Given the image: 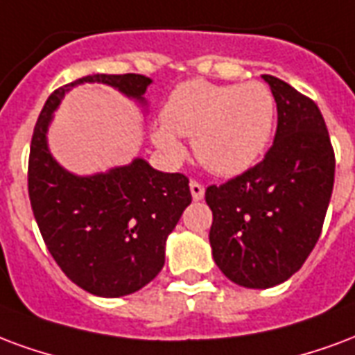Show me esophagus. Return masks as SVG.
<instances>
[{
	"mask_svg": "<svg viewBox=\"0 0 355 355\" xmlns=\"http://www.w3.org/2000/svg\"><path fill=\"white\" fill-rule=\"evenodd\" d=\"M189 189H191V195H193V200H202L204 198V187L198 183V181H191L189 183Z\"/></svg>",
	"mask_w": 355,
	"mask_h": 355,
	"instance_id": "obj_1",
	"label": "esophagus"
}]
</instances>
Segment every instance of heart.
<instances>
[{"label": "heart", "mask_w": 355, "mask_h": 355, "mask_svg": "<svg viewBox=\"0 0 355 355\" xmlns=\"http://www.w3.org/2000/svg\"><path fill=\"white\" fill-rule=\"evenodd\" d=\"M276 102L261 81L211 83L193 79L168 96L153 144L170 159H180V136H193L196 159L219 175L252 168L265 153L274 128Z\"/></svg>", "instance_id": "b5f03b06"}]
</instances>
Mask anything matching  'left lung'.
Instances as JSON below:
<instances>
[{"instance_id": "1", "label": "left lung", "mask_w": 355, "mask_h": 355, "mask_svg": "<svg viewBox=\"0 0 355 355\" xmlns=\"http://www.w3.org/2000/svg\"><path fill=\"white\" fill-rule=\"evenodd\" d=\"M263 79L278 110L272 147L248 172L206 189L214 261L229 280L252 289L278 286L301 268L320 238L335 181L322 111L278 77Z\"/></svg>"}]
</instances>
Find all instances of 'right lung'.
I'll list each match as a JSON object with an SVG mask.
<instances>
[{"mask_svg": "<svg viewBox=\"0 0 355 355\" xmlns=\"http://www.w3.org/2000/svg\"><path fill=\"white\" fill-rule=\"evenodd\" d=\"M102 83L146 107L151 79L124 73L87 75L54 90L35 123L28 193L49 252L62 272L98 297L138 291L162 270L166 238L191 204L183 174L159 172L144 159L107 172H68L49 149L46 132L62 98L77 85Z\"/></svg>", "mask_w": 355, "mask_h": 355, "instance_id": "obj_1", "label": "right lung"}]
</instances>
